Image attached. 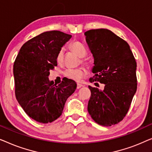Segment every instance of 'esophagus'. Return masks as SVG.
<instances>
[{
	"label": "esophagus",
	"instance_id": "esophagus-1",
	"mask_svg": "<svg viewBox=\"0 0 152 152\" xmlns=\"http://www.w3.org/2000/svg\"><path fill=\"white\" fill-rule=\"evenodd\" d=\"M82 86H83V85L81 84H77V89H80V88H82Z\"/></svg>",
	"mask_w": 152,
	"mask_h": 152
}]
</instances>
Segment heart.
<instances>
[{
  "label": "heart",
  "mask_w": 152,
  "mask_h": 152,
  "mask_svg": "<svg viewBox=\"0 0 152 152\" xmlns=\"http://www.w3.org/2000/svg\"><path fill=\"white\" fill-rule=\"evenodd\" d=\"M69 47L72 51L75 53L80 57H84L86 55L87 50L86 48L80 41H72V42L70 43ZM64 57V49L63 48H61L59 50V52H58L57 57H56V59H57V61L58 63H61L63 61ZM82 62H84V64H87V62L86 61H84V60H83ZM86 71L85 70V68L83 67H80L77 68H68L64 72V75H65V77L70 79V80L75 81V82H80L83 77H84L86 76Z\"/></svg>",
  "instance_id": "1"
}]
</instances>
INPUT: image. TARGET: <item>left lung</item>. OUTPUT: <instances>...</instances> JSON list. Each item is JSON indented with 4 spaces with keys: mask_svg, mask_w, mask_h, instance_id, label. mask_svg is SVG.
I'll return each mask as SVG.
<instances>
[{
    "mask_svg": "<svg viewBox=\"0 0 152 152\" xmlns=\"http://www.w3.org/2000/svg\"><path fill=\"white\" fill-rule=\"evenodd\" d=\"M84 35L94 57L95 75L89 81L104 84L103 91L88 86V111L100 125L118 124L127 113L137 90L136 59L126 41L111 30H91Z\"/></svg>",
    "mask_w": 152,
    "mask_h": 152,
    "instance_id": "obj_1",
    "label": "left lung"
}]
</instances>
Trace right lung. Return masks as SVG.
Returning a JSON list of instances; mask_svg holds the SVG:
<instances>
[{"mask_svg":"<svg viewBox=\"0 0 152 152\" xmlns=\"http://www.w3.org/2000/svg\"><path fill=\"white\" fill-rule=\"evenodd\" d=\"M71 37L57 30L41 33L23 45L14 63L16 99L29 117L41 123L57 120L77 88L72 80L57 86L48 79L57 66L58 52Z\"/></svg>","mask_w":152,"mask_h":152,"instance_id":"obj_1","label":"right lung"}]
</instances>
